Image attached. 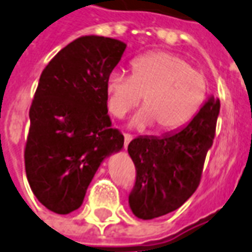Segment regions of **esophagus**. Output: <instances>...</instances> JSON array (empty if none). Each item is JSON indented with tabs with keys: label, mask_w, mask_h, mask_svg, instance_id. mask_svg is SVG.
<instances>
[{
	"label": "esophagus",
	"mask_w": 252,
	"mask_h": 252,
	"mask_svg": "<svg viewBox=\"0 0 252 252\" xmlns=\"http://www.w3.org/2000/svg\"><path fill=\"white\" fill-rule=\"evenodd\" d=\"M132 139H133V136L129 133H124V148H128V145H129V143L132 141Z\"/></svg>",
	"instance_id": "1"
}]
</instances>
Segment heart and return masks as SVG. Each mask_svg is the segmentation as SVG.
I'll return each mask as SVG.
<instances>
[{
  "label": "heart",
  "mask_w": 252,
  "mask_h": 252,
  "mask_svg": "<svg viewBox=\"0 0 252 252\" xmlns=\"http://www.w3.org/2000/svg\"><path fill=\"white\" fill-rule=\"evenodd\" d=\"M130 70V76L122 71L107 76L105 96L109 111L119 119L132 112L143 96L144 108L130 123L137 129H178L194 118L206 99L205 76L174 54H145L132 61Z\"/></svg>",
  "instance_id": "heart-1"
}]
</instances>
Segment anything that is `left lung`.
I'll return each instance as SVG.
<instances>
[{
	"mask_svg": "<svg viewBox=\"0 0 252 252\" xmlns=\"http://www.w3.org/2000/svg\"><path fill=\"white\" fill-rule=\"evenodd\" d=\"M220 103L211 95L194 118L161 136H139L128 145L136 166L129 207L140 220L177 210L198 188L205 158L213 145Z\"/></svg>",
	"mask_w": 252,
	"mask_h": 252,
	"instance_id": "8db88e82",
	"label": "left lung"
}]
</instances>
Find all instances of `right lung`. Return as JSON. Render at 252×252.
<instances>
[{
	"mask_svg": "<svg viewBox=\"0 0 252 252\" xmlns=\"http://www.w3.org/2000/svg\"><path fill=\"white\" fill-rule=\"evenodd\" d=\"M126 49L113 38L79 36L39 78L29 112L25 168L36 199L57 214L79 209L101 162L124 147L108 115L105 80Z\"/></svg>",
	"mask_w": 252,
	"mask_h": 252,
	"instance_id": "1",
	"label": "right lung"
}]
</instances>
